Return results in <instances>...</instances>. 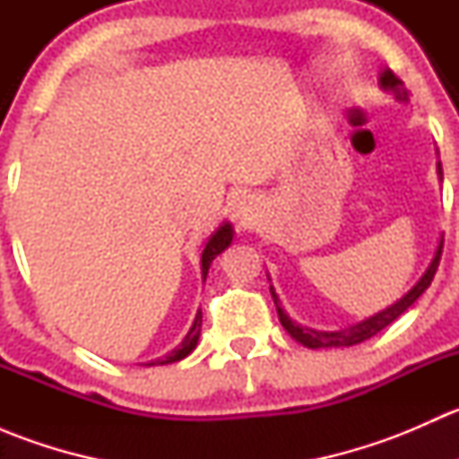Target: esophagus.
I'll return each mask as SVG.
<instances>
[{
	"instance_id": "esophagus-1",
	"label": "esophagus",
	"mask_w": 459,
	"mask_h": 459,
	"mask_svg": "<svg viewBox=\"0 0 459 459\" xmlns=\"http://www.w3.org/2000/svg\"><path fill=\"white\" fill-rule=\"evenodd\" d=\"M235 217H239L242 224H248V221H251V204L247 202V197L235 204Z\"/></svg>"
}]
</instances>
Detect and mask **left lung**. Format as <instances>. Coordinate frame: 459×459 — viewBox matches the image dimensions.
I'll return each instance as SVG.
<instances>
[{
  "label": "left lung",
  "instance_id": "1",
  "mask_svg": "<svg viewBox=\"0 0 459 459\" xmlns=\"http://www.w3.org/2000/svg\"><path fill=\"white\" fill-rule=\"evenodd\" d=\"M382 86L388 88V91L395 92L397 100H409V91H406L404 86H402V80L395 75L393 71H384L382 75ZM437 173L439 178H442V164L437 161ZM442 248H444V239L439 242L437 247V253H435L433 262H430V266L427 268V273L422 275V280L418 281V284L413 286V289L409 290V293L404 295V298L400 299V302H395L393 307H388L386 311L377 313V316L364 319V322L355 324V326L351 328H344V331H333V333H326V331H313V328H304L299 326V324H295L293 319L286 316L284 311L280 308V299H277L275 290L271 289V295H273V302H275L277 307V316H280V322L281 326L286 328V331L290 333V335L295 337V340L299 342V344L308 346V349H333V346H353V344H359V342L364 340H371L373 335H377L379 331H384V328L388 326L391 322H395L397 317L402 316V313L406 311V308L411 307V304L415 302V299L420 298V295L424 293V290L429 289L430 281H433L435 277V271H437L439 266V259H442Z\"/></svg>",
  "mask_w": 459,
  "mask_h": 459
}]
</instances>
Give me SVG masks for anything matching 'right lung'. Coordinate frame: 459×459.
Listing matches in <instances>:
<instances>
[{
  "instance_id": "right-lung-1",
  "label": "right lung",
  "mask_w": 459,
  "mask_h": 459,
  "mask_svg": "<svg viewBox=\"0 0 459 459\" xmlns=\"http://www.w3.org/2000/svg\"><path fill=\"white\" fill-rule=\"evenodd\" d=\"M230 239H233V229H230V224L220 226V229L215 230V235L208 239L206 248H204V253H202V275H204V280H206V273H208V266H211V262L217 255H220V253L224 251L226 247H229ZM200 326H202V311H197L195 322H193L191 331L186 333V337H184L182 344H179L178 349L173 351V353L166 355L164 359H155V362H148L146 367H155V364H173V362H179V359L186 358V355L191 353V351L197 346V340H200Z\"/></svg>"
}]
</instances>
